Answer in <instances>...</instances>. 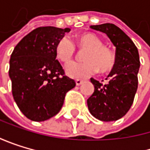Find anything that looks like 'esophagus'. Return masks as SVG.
Segmentation results:
<instances>
[{
  "mask_svg": "<svg viewBox=\"0 0 150 150\" xmlns=\"http://www.w3.org/2000/svg\"><path fill=\"white\" fill-rule=\"evenodd\" d=\"M83 80H80V79H77V80H76V85H80V84H82L83 83Z\"/></svg>",
  "mask_w": 150,
  "mask_h": 150,
  "instance_id": "obj_1",
  "label": "esophagus"
}]
</instances>
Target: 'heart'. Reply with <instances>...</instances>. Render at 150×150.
I'll return each instance as SVG.
<instances>
[{
  "label": "heart",
  "mask_w": 150,
  "mask_h": 150,
  "mask_svg": "<svg viewBox=\"0 0 150 150\" xmlns=\"http://www.w3.org/2000/svg\"><path fill=\"white\" fill-rule=\"evenodd\" d=\"M80 48L83 52V62H71L66 67V74L71 78L80 79L93 76L99 70L105 73L112 69L115 64V55L111 48L103 46L102 39L93 33H83L77 37ZM76 54V46L67 37L62 38L56 46L57 57L68 63Z\"/></svg>",
  "instance_id": "obj_1"
}]
</instances>
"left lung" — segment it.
<instances>
[{
  "label": "left lung",
  "mask_w": 150,
  "mask_h": 150,
  "mask_svg": "<svg viewBox=\"0 0 150 150\" xmlns=\"http://www.w3.org/2000/svg\"><path fill=\"white\" fill-rule=\"evenodd\" d=\"M90 28L105 33L116 47L115 64L106 78L108 83L103 84L91 78L94 92L87 100L89 112L93 117L103 122H112L123 117L133 103L140 65L139 51L133 41L114 24Z\"/></svg>",
  "instance_id": "left-lung-1"
}]
</instances>
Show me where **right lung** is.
Returning a JSON list of instances; mask_svg holds the SVG:
<instances>
[{
    "instance_id": "1",
    "label": "right lung",
    "mask_w": 150,
    "mask_h": 150,
    "mask_svg": "<svg viewBox=\"0 0 150 150\" xmlns=\"http://www.w3.org/2000/svg\"><path fill=\"white\" fill-rule=\"evenodd\" d=\"M69 31V28H37L17 44L11 56L9 76L14 101L34 122L57 114L67 93L76 86L56 59V46Z\"/></svg>"
}]
</instances>
